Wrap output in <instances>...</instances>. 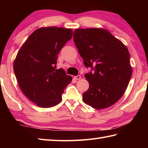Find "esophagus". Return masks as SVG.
I'll use <instances>...</instances> for the list:
<instances>
[{"mask_svg": "<svg viewBox=\"0 0 148 148\" xmlns=\"http://www.w3.org/2000/svg\"><path fill=\"white\" fill-rule=\"evenodd\" d=\"M74 78L75 79H76V80H79V79H81V76H79V75H77V76H74Z\"/></svg>", "mask_w": 148, "mask_h": 148, "instance_id": "34e87169", "label": "esophagus"}]
</instances>
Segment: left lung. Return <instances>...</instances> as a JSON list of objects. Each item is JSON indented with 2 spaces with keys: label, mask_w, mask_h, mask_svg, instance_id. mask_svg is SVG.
<instances>
[{
  "label": "left lung",
  "mask_w": 148,
  "mask_h": 148,
  "mask_svg": "<svg viewBox=\"0 0 148 148\" xmlns=\"http://www.w3.org/2000/svg\"><path fill=\"white\" fill-rule=\"evenodd\" d=\"M74 42L86 67L88 90L84 102L95 109L112 106L121 99L132 76L130 54L127 47L111 32L101 28L77 29Z\"/></svg>",
  "instance_id": "1"
}]
</instances>
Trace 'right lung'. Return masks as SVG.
I'll return each instance as SVG.
<instances>
[{"mask_svg":"<svg viewBox=\"0 0 148 148\" xmlns=\"http://www.w3.org/2000/svg\"><path fill=\"white\" fill-rule=\"evenodd\" d=\"M72 30L42 27L34 31L22 45L14 62V71L24 95L41 108H51L62 100L72 77L56 69L57 56L72 38Z\"/></svg>","mask_w":148,"mask_h":148,"instance_id":"obj_1","label":"right lung"}]
</instances>
